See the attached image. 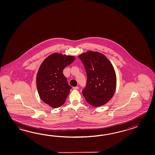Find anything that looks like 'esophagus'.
<instances>
[{"label": "esophagus", "mask_w": 155, "mask_h": 155, "mask_svg": "<svg viewBox=\"0 0 155 155\" xmlns=\"http://www.w3.org/2000/svg\"><path fill=\"white\" fill-rule=\"evenodd\" d=\"M73 89H75V90H78L79 89V86H75V87H74Z\"/></svg>", "instance_id": "1"}]
</instances>
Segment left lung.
<instances>
[{
    "instance_id": "left-lung-1",
    "label": "left lung",
    "mask_w": 155,
    "mask_h": 155,
    "mask_svg": "<svg viewBox=\"0 0 155 155\" xmlns=\"http://www.w3.org/2000/svg\"><path fill=\"white\" fill-rule=\"evenodd\" d=\"M87 79L82 94L91 105L99 107L112 99L116 88V75L112 64L102 53L88 51L79 55Z\"/></svg>"
}]
</instances>
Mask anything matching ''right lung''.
<instances>
[{
	"label": "right lung",
	"instance_id": "add662e5",
	"mask_svg": "<svg viewBox=\"0 0 155 155\" xmlns=\"http://www.w3.org/2000/svg\"><path fill=\"white\" fill-rule=\"evenodd\" d=\"M75 56L61 53L50 55L41 63L36 75V86L40 98L53 108L65 102L71 87L64 75V69L73 63Z\"/></svg>",
	"mask_w": 155,
	"mask_h": 155
}]
</instances>
